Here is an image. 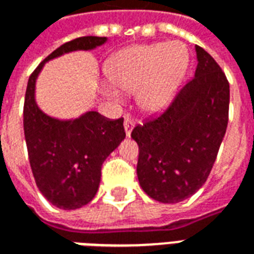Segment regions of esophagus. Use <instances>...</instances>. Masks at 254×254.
<instances>
[{
  "instance_id": "1",
  "label": "esophagus",
  "mask_w": 254,
  "mask_h": 254,
  "mask_svg": "<svg viewBox=\"0 0 254 254\" xmlns=\"http://www.w3.org/2000/svg\"><path fill=\"white\" fill-rule=\"evenodd\" d=\"M124 127H125V133H127V136L129 137V136H130V133H132V129L134 127V121H133L132 116H129V114L125 116Z\"/></svg>"
}]
</instances>
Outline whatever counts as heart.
Here are the masks:
<instances>
[{
	"label": "heart",
	"instance_id": "obj_1",
	"mask_svg": "<svg viewBox=\"0 0 254 254\" xmlns=\"http://www.w3.org/2000/svg\"><path fill=\"white\" fill-rule=\"evenodd\" d=\"M188 52L180 43H152L133 46L117 53L106 72L117 88L137 91L138 106L147 113H158L174 99L188 67ZM111 98L116 91L107 89Z\"/></svg>",
	"mask_w": 254,
	"mask_h": 254
}]
</instances>
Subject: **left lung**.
I'll return each instance as SVG.
<instances>
[{"mask_svg": "<svg viewBox=\"0 0 254 254\" xmlns=\"http://www.w3.org/2000/svg\"><path fill=\"white\" fill-rule=\"evenodd\" d=\"M194 77L158 117L136 125L140 187L156 201L173 204L207 181L229 122L230 85L218 63L196 45Z\"/></svg>", "mask_w": 254, "mask_h": 254, "instance_id": "obj_1", "label": "left lung"}]
</instances>
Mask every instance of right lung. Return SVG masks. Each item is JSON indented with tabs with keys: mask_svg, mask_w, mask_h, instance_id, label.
<instances>
[{
	"mask_svg": "<svg viewBox=\"0 0 254 254\" xmlns=\"http://www.w3.org/2000/svg\"><path fill=\"white\" fill-rule=\"evenodd\" d=\"M105 36H81L64 43L30 76L24 99V136L34 178L53 205L77 209L96 194L106 158L125 138L124 118L110 120L88 111L72 121L46 116L36 106L35 81L45 63L74 50L103 45Z\"/></svg>",
	"mask_w": 254,
	"mask_h": 254,
	"instance_id": "obj_1",
	"label": "right lung"
}]
</instances>
